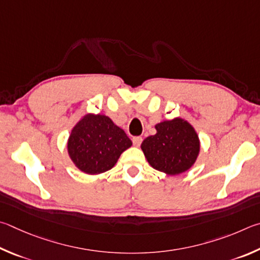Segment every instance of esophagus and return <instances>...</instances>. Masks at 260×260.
Segmentation results:
<instances>
[{
    "label": "esophagus",
    "instance_id": "1",
    "mask_svg": "<svg viewBox=\"0 0 260 260\" xmlns=\"http://www.w3.org/2000/svg\"><path fill=\"white\" fill-rule=\"evenodd\" d=\"M143 142V138L142 137H134L133 138V143L136 147H139L140 144Z\"/></svg>",
    "mask_w": 260,
    "mask_h": 260
}]
</instances>
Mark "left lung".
<instances>
[{"label":"left lung","instance_id":"left-lung-1","mask_svg":"<svg viewBox=\"0 0 260 260\" xmlns=\"http://www.w3.org/2000/svg\"><path fill=\"white\" fill-rule=\"evenodd\" d=\"M156 134L142 143V151L152 168L169 176L189 170L200 154V138L194 126L181 117L155 125Z\"/></svg>","mask_w":260,"mask_h":260}]
</instances>
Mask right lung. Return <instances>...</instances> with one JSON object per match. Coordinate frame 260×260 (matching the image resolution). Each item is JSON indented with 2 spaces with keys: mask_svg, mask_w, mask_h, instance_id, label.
Instances as JSON below:
<instances>
[{
  "mask_svg": "<svg viewBox=\"0 0 260 260\" xmlns=\"http://www.w3.org/2000/svg\"><path fill=\"white\" fill-rule=\"evenodd\" d=\"M131 145L124 130L111 117L88 113L71 130L67 152L77 169L93 176L111 170Z\"/></svg>",
  "mask_w": 260,
  "mask_h": 260,
  "instance_id": "add662e5",
  "label": "right lung"
}]
</instances>
